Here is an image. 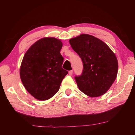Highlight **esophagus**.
Segmentation results:
<instances>
[{"mask_svg":"<svg viewBox=\"0 0 135 135\" xmlns=\"http://www.w3.org/2000/svg\"><path fill=\"white\" fill-rule=\"evenodd\" d=\"M68 74H69L70 76H72L73 74V70L69 71V72H68Z\"/></svg>","mask_w":135,"mask_h":135,"instance_id":"obj_1","label":"esophagus"}]
</instances>
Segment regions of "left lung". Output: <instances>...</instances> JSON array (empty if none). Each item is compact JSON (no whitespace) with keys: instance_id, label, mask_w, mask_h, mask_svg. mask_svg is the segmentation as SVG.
I'll list each match as a JSON object with an SVG mask.
<instances>
[{"instance_id":"1","label":"left lung","mask_w":135,"mask_h":135,"mask_svg":"<svg viewBox=\"0 0 135 135\" xmlns=\"http://www.w3.org/2000/svg\"><path fill=\"white\" fill-rule=\"evenodd\" d=\"M69 42L83 64L81 75L75 77L79 89L92 98L103 95L117 77L118 64L115 54L103 41L87 34L71 38Z\"/></svg>"}]
</instances>
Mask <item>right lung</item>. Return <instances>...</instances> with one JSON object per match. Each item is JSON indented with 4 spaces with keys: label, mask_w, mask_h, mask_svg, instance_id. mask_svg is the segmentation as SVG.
<instances>
[{
    "label": "right lung",
    "mask_w": 135,
    "mask_h": 135,
    "mask_svg": "<svg viewBox=\"0 0 135 135\" xmlns=\"http://www.w3.org/2000/svg\"><path fill=\"white\" fill-rule=\"evenodd\" d=\"M62 47L61 40L44 37L32 45L24 55L20 68V78L27 92L37 100L54 97L68 74L62 68Z\"/></svg>",
    "instance_id": "right-lung-1"
}]
</instances>
